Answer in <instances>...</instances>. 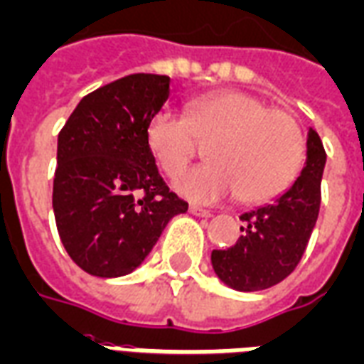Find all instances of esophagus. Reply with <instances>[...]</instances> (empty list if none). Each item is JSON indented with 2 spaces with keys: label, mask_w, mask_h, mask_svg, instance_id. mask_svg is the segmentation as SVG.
Instances as JSON below:
<instances>
[{
  "label": "esophagus",
  "mask_w": 364,
  "mask_h": 364,
  "mask_svg": "<svg viewBox=\"0 0 364 364\" xmlns=\"http://www.w3.org/2000/svg\"><path fill=\"white\" fill-rule=\"evenodd\" d=\"M190 213L196 215V217H203V218L213 217L211 211H207V209H203V207H198V205H190Z\"/></svg>",
  "instance_id": "obj_1"
}]
</instances>
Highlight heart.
Segmentation results:
<instances>
[{
    "label": "heart",
    "mask_w": 364,
    "mask_h": 364,
    "mask_svg": "<svg viewBox=\"0 0 364 364\" xmlns=\"http://www.w3.org/2000/svg\"><path fill=\"white\" fill-rule=\"evenodd\" d=\"M147 147L161 171L174 176L207 146L209 165L174 180V188L196 203H215L236 192L255 205L282 196L305 161V138L297 120L282 109L244 92L203 95L184 114L159 111L147 122Z\"/></svg>",
    "instance_id": "1"
}]
</instances>
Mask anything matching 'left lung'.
<instances>
[{
  "instance_id": "obj_1",
  "label": "left lung",
  "mask_w": 364,
  "mask_h": 364,
  "mask_svg": "<svg viewBox=\"0 0 364 364\" xmlns=\"http://www.w3.org/2000/svg\"><path fill=\"white\" fill-rule=\"evenodd\" d=\"M324 163L321 136L309 128L307 161L299 178L272 203L244 213L236 244L211 253L213 269L224 284L237 291H259L296 270L318 218Z\"/></svg>"
}]
</instances>
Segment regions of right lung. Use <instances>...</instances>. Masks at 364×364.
I'll list each match as a JSON object with an SVG mask.
<instances>
[{"instance_id":"right-lung-1","label":"right lung","mask_w":364,"mask_h":364,"mask_svg":"<svg viewBox=\"0 0 364 364\" xmlns=\"http://www.w3.org/2000/svg\"><path fill=\"white\" fill-rule=\"evenodd\" d=\"M171 95L165 75H128L82 97L57 141L53 213L65 250L100 278L132 272L188 203L147 147V122Z\"/></svg>"}]
</instances>
